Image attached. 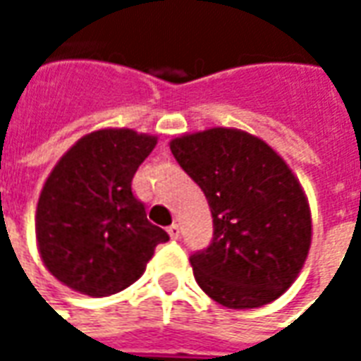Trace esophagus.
Segmentation results:
<instances>
[{"instance_id": "obj_1", "label": "esophagus", "mask_w": 361, "mask_h": 361, "mask_svg": "<svg viewBox=\"0 0 361 361\" xmlns=\"http://www.w3.org/2000/svg\"><path fill=\"white\" fill-rule=\"evenodd\" d=\"M168 234L172 240H178L180 238V226L178 224H172V226H168Z\"/></svg>"}]
</instances>
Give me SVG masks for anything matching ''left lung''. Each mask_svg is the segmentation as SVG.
I'll list each match as a JSON object with an SVG mask.
<instances>
[{
    "mask_svg": "<svg viewBox=\"0 0 361 361\" xmlns=\"http://www.w3.org/2000/svg\"><path fill=\"white\" fill-rule=\"evenodd\" d=\"M170 150L211 207V245L189 257L197 284L228 310L274 302L311 245L310 203L290 166L263 139L232 127L176 137Z\"/></svg>",
    "mask_w": 361,
    "mask_h": 361,
    "instance_id": "8db88e82",
    "label": "left lung"
}]
</instances>
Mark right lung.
<instances>
[{"instance_id":"obj_1","label":"right lung","mask_w":361,"mask_h":361,"mask_svg":"<svg viewBox=\"0 0 361 361\" xmlns=\"http://www.w3.org/2000/svg\"><path fill=\"white\" fill-rule=\"evenodd\" d=\"M154 147V135L98 129L54 166L36 207V242L61 284L92 298L118 294L145 272L158 243L170 240L131 191Z\"/></svg>"}]
</instances>
